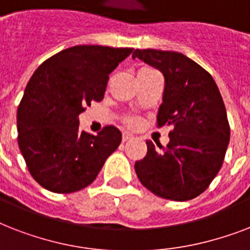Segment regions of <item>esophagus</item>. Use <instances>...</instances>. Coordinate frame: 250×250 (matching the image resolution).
Instances as JSON below:
<instances>
[{
  "label": "esophagus",
  "mask_w": 250,
  "mask_h": 250,
  "mask_svg": "<svg viewBox=\"0 0 250 250\" xmlns=\"http://www.w3.org/2000/svg\"><path fill=\"white\" fill-rule=\"evenodd\" d=\"M131 139H133V135H132V133L123 132V135H122V141H123V143H125V141L131 140Z\"/></svg>",
  "instance_id": "esophagus-1"
}]
</instances>
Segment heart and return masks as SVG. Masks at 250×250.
I'll use <instances>...</instances> for the list:
<instances>
[{
	"instance_id": "b5f03b06",
	"label": "heart",
	"mask_w": 250,
	"mask_h": 250,
	"mask_svg": "<svg viewBox=\"0 0 250 250\" xmlns=\"http://www.w3.org/2000/svg\"><path fill=\"white\" fill-rule=\"evenodd\" d=\"M148 71H152V70H143L140 72H148ZM125 123L127 125H131V127H135V125L139 123V119L136 117H125Z\"/></svg>"
}]
</instances>
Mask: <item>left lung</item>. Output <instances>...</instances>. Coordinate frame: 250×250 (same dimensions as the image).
Returning a JSON list of instances; mask_svg holds the SVG:
<instances>
[{
  "label": "left lung",
  "mask_w": 250,
  "mask_h": 250,
  "mask_svg": "<svg viewBox=\"0 0 250 250\" xmlns=\"http://www.w3.org/2000/svg\"><path fill=\"white\" fill-rule=\"evenodd\" d=\"M132 58L158 68L165 76L158 125H171L170 141L136 161L141 184L157 196L188 201L210 186L221 170L229 143L225 102L209 72L182 53L136 49Z\"/></svg>",
  "instance_id": "8db88e82"
}]
</instances>
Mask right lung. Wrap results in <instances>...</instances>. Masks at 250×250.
I'll use <instances>...</instances> for the list:
<instances>
[{"instance_id": "add662e5", "label": "right lung", "mask_w": 250, "mask_h": 250, "mask_svg": "<svg viewBox=\"0 0 250 250\" xmlns=\"http://www.w3.org/2000/svg\"><path fill=\"white\" fill-rule=\"evenodd\" d=\"M132 50L78 45L54 54L33 72L18 106V145L29 174L45 189H83L119 146L117 127L105 125L97 135L79 131V114L92 101H102L110 72Z\"/></svg>"}]
</instances>
